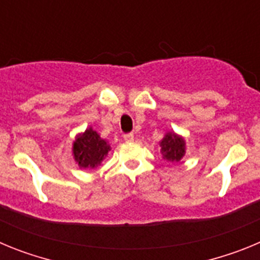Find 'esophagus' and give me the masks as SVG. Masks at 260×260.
<instances>
[{"label":"esophagus","instance_id":"1","mask_svg":"<svg viewBox=\"0 0 260 260\" xmlns=\"http://www.w3.org/2000/svg\"><path fill=\"white\" fill-rule=\"evenodd\" d=\"M123 139L126 142H133L134 141V134L133 133H127V134H123Z\"/></svg>","mask_w":260,"mask_h":260}]
</instances>
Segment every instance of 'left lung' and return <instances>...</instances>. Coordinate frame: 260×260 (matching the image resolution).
I'll return each instance as SVG.
<instances>
[{
	"instance_id": "8db88e82",
	"label": "left lung",
	"mask_w": 260,
	"mask_h": 260,
	"mask_svg": "<svg viewBox=\"0 0 260 260\" xmlns=\"http://www.w3.org/2000/svg\"><path fill=\"white\" fill-rule=\"evenodd\" d=\"M161 153L168 161H180L185 155V141L182 137H178L174 133H168L162 138Z\"/></svg>"
}]
</instances>
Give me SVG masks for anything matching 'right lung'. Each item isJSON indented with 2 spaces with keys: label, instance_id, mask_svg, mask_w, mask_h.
I'll return each mask as SVG.
<instances>
[{
  "label": "right lung",
  "instance_id": "obj_1",
  "mask_svg": "<svg viewBox=\"0 0 260 260\" xmlns=\"http://www.w3.org/2000/svg\"><path fill=\"white\" fill-rule=\"evenodd\" d=\"M110 150L109 144L100 138L92 128H88L84 134L75 139L73 146L75 161L80 168H95L103 161Z\"/></svg>",
  "mask_w": 260,
  "mask_h": 260
}]
</instances>
